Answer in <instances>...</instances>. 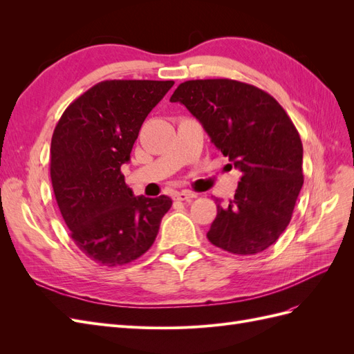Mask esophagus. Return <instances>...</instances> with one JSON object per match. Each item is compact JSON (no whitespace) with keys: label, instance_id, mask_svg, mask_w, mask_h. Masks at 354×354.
<instances>
[{"label":"esophagus","instance_id":"obj_1","mask_svg":"<svg viewBox=\"0 0 354 354\" xmlns=\"http://www.w3.org/2000/svg\"><path fill=\"white\" fill-rule=\"evenodd\" d=\"M198 195L194 194V192H189V190H181V192H177L176 194V199L177 201H185V202H192Z\"/></svg>","mask_w":354,"mask_h":354}]
</instances>
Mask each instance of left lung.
I'll return each instance as SVG.
<instances>
[{
	"mask_svg": "<svg viewBox=\"0 0 354 354\" xmlns=\"http://www.w3.org/2000/svg\"><path fill=\"white\" fill-rule=\"evenodd\" d=\"M169 102L185 104L242 173L227 205L216 199L208 241L238 255L269 248L291 221L304 183L303 143L291 118L269 93L227 78L181 82Z\"/></svg>",
	"mask_w": 354,
	"mask_h": 354,
	"instance_id": "obj_1",
	"label": "left lung"
}]
</instances>
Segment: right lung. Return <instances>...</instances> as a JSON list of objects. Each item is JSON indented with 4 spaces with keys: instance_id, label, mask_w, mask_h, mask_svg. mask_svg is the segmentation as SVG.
<instances>
[{
    "instance_id": "obj_1",
    "label": "right lung",
    "mask_w": 354,
    "mask_h": 354,
    "mask_svg": "<svg viewBox=\"0 0 354 354\" xmlns=\"http://www.w3.org/2000/svg\"><path fill=\"white\" fill-rule=\"evenodd\" d=\"M174 81L108 80L63 112L51 137L50 176L62 217L78 248L100 266H124L153 245L173 205L134 196L121 167L142 124Z\"/></svg>"
}]
</instances>
